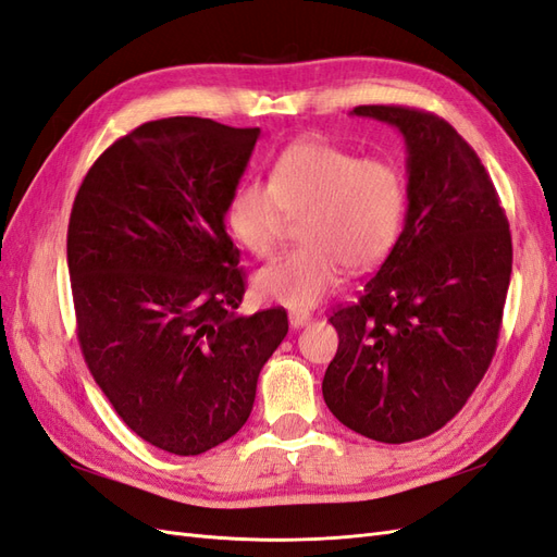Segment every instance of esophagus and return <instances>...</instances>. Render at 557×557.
Listing matches in <instances>:
<instances>
[{
  "mask_svg": "<svg viewBox=\"0 0 557 557\" xmlns=\"http://www.w3.org/2000/svg\"><path fill=\"white\" fill-rule=\"evenodd\" d=\"M310 320H312L310 312H304V310H292V312H289V324L294 326V330H298V326L308 324Z\"/></svg>",
  "mask_w": 557,
  "mask_h": 557,
  "instance_id": "34e87169",
  "label": "esophagus"
}]
</instances>
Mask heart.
Here are the masks:
<instances>
[{
	"instance_id": "heart-1",
	"label": "heart",
	"mask_w": 557,
	"mask_h": 557,
	"mask_svg": "<svg viewBox=\"0 0 557 557\" xmlns=\"http://www.w3.org/2000/svg\"><path fill=\"white\" fill-rule=\"evenodd\" d=\"M407 178L388 157H360L324 138L284 148L270 183L245 178L225 207V223L242 247L268 259L289 219L301 216V247L256 273V289L292 308L330 294L344 270L379 265L403 233Z\"/></svg>"
}]
</instances>
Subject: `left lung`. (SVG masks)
Instances as JSON below:
<instances>
[{
	"label": "left lung",
	"mask_w": 557,
	"mask_h": 557,
	"mask_svg": "<svg viewBox=\"0 0 557 557\" xmlns=\"http://www.w3.org/2000/svg\"><path fill=\"white\" fill-rule=\"evenodd\" d=\"M352 115L405 136L409 207L388 259L330 318L338 350L322 395L350 431L403 445L459 414L490 369L512 242L487 169L449 122L407 106H358Z\"/></svg>",
	"instance_id": "left-lung-1"
}]
</instances>
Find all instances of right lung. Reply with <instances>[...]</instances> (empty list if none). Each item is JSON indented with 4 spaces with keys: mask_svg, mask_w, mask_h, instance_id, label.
Segmentation results:
<instances>
[{
    "mask_svg": "<svg viewBox=\"0 0 557 557\" xmlns=\"http://www.w3.org/2000/svg\"><path fill=\"white\" fill-rule=\"evenodd\" d=\"M261 129L202 117L136 126L84 176L67 225L77 338L120 419L195 456L247 423L287 310L239 315L245 270L225 207Z\"/></svg>",
    "mask_w": 557,
    "mask_h": 557,
    "instance_id": "add662e5",
    "label": "right lung"
}]
</instances>
